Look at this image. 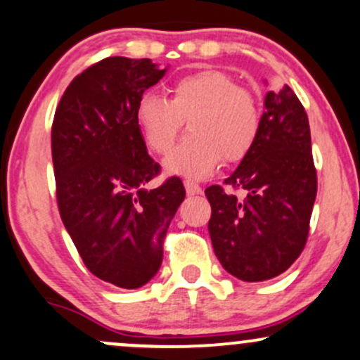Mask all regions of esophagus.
<instances>
[{
    "label": "esophagus",
    "instance_id": "1",
    "mask_svg": "<svg viewBox=\"0 0 360 360\" xmlns=\"http://www.w3.org/2000/svg\"><path fill=\"white\" fill-rule=\"evenodd\" d=\"M184 188H186V193H188V194H200L201 193L200 184H196L191 179L184 181Z\"/></svg>",
    "mask_w": 360,
    "mask_h": 360
}]
</instances>
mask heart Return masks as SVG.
Listing matches in <instances>:
<instances>
[{"label": "heart", "mask_w": 360, "mask_h": 360, "mask_svg": "<svg viewBox=\"0 0 360 360\" xmlns=\"http://www.w3.org/2000/svg\"><path fill=\"white\" fill-rule=\"evenodd\" d=\"M169 94V100L143 94L135 111L142 137L155 154L171 150L188 122L189 135L164 160L169 174L201 179L221 159L237 162L254 147L260 128L257 98L225 72L188 74L172 82Z\"/></svg>", "instance_id": "obj_1"}]
</instances>
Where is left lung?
Here are the masks:
<instances>
[{
	"mask_svg": "<svg viewBox=\"0 0 360 360\" xmlns=\"http://www.w3.org/2000/svg\"><path fill=\"white\" fill-rule=\"evenodd\" d=\"M225 184L210 186L208 232L223 269L247 283L283 274L308 238L316 171L307 111L289 86L269 91L254 147Z\"/></svg>",
	"mask_w": 360,
	"mask_h": 360,
	"instance_id": "obj_1",
	"label": "left lung"
}]
</instances>
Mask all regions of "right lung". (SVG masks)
I'll list each match as a JSON object with an SVG mask.
<instances>
[{"label":"right lung","mask_w":360,"mask_h":360,"mask_svg":"<svg viewBox=\"0 0 360 360\" xmlns=\"http://www.w3.org/2000/svg\"><path fill=\"white\" fill-rule=\"evenodd\" d=\"M150 59L106 57L72 79L52 125L57 203L82 262L123 289L147 284L186 191L179 177L146 186L160 166L147 152L135 111L164 77Z\"/></svg>","instance_id":"add662e5"}]
</instances>
